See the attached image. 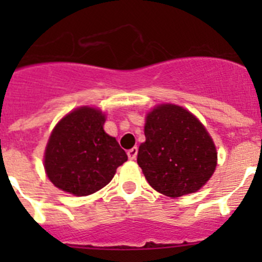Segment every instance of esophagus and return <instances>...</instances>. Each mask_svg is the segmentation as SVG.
<instances>
[{
  "mask_svg": "<svg viewBox=\"0 0 262 262\" xmlns=\"http://www.w3.org/2000/svg\"><path fill=\"white\" fill-rule=\"evenodd\" d=\"M136 155H138V148L134 147L131 148L128 152H127V156H128L129 160H135L136 159Z\"/></svg>",
  "mask_w": 262,
  "mask_h": 262,
  "instance_id": "esophagus-1",
  "label": "esophagus"
}]
</instances>
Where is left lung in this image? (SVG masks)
I'll use <instances>...</instances> for the list:
<instances>
[{
  "instance_id": "obj_1",
  "label": "left lung",
  "mask_w": 262,
  "mask_h": 262,
  "mask_svg": "<svg viewBox=\"0 0 262 262\" xmlns=\"http://www.w3.org/2000/svg\"><path fill=\"white\" fill-rule=\"evenodd\" d=\"M138 164L148 184L168 196L194 193L216 168V149L203 124L181 106L160 105L147 115Z\"/></svg>"
}]
</instances>
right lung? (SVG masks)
Instances as JSON below:
<instances>
[{"label":"right lung","mask_w":262,"mask_h":262,"mask_svg":"<svg viewBox=\"0 0 262 262\" xmlns=\"http://www.w3.org/2000/svg\"><path fill=\"white\" fill-rule=\"evenodd\" d=\"M105 115L80 107L53 128L45 154L48 178L59 189L77 196L96 193L111 181L127 161L115 138L103 131Z\"/></svg>","instance_id":"obj_1"}]
</instances>
